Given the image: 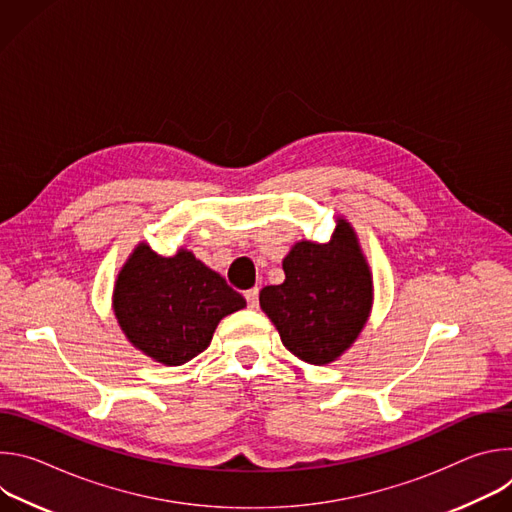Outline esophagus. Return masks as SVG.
I'll list each match as a JSON object with an SVG mask.
<instances>
[{
	"label": "esophagus",
	"instance_id": "34e87169",
	"mask_svg": "<svg viewBox=\"0 0 512 512\" xmlns=\"http://www.w3.org/2000/svg\"><path fill=\"white\" fill-rule=\"evenodd\" d=\"M245 300H247V306L249 308H257L259 306V289L257 287H251L245 291Z\"/></svg>",
	"mask_w": 512,
	"mask_h": 512
}]
</instances>
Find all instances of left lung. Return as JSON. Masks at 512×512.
<instances>
[{
    "instance_id": "8db88e82",
    "label": "left lung",
    "mask_w": 512,
    "mask_h": 512,
    "mask_svg": "<svg viewBox=\"0 0 512 512\" xmlns=\"http://www.w3.org/2000/svg\"><path fill=\"white\" fill-rule=\"evenodd\" d=\"M283 271V283L261 289V310L289 352L310 364L336 360L356 340L373 300L371 271L352 227L338 221L330 243H298Z\"/></svg>"
}]
</instances>
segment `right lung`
Here are the masks:
<instances>
[{"label":"right lung","mask_w":512,"mask_h":512,"mask_svg":"<svg viewBox=\"0 0 512 512\" xmlns=\"http://www.w3.org/2000/svg\"><path fill=\"white\" fill-rule=\"evenodd\" d=\"M245 306L225 277L184 249L162 257L139 245L115 283V316L125 336L170 367L204 352L216 324Z\"/></svg>","instance_id":"1"}]
</instances>
